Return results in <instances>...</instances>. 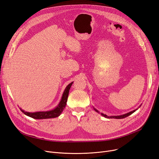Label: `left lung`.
I'll list each match as a JSON object with an SVG mask.
<instances>
[{"mask_svg": "<svg viewBox=\"0 0 159 159\" xmlns=\"http://www.w3.org/2000/svg\"><path fill=\"white\" fill-rule=\"evenodd\" d=\"M141 106V105H140V107ZM94 109L95 110V111H96L97 112H98V110H96V109H94ZM138 109H135V110H134V111H131V112H128V113H126V114H124V115H120V116H107L106 115H104V114H103V113H101V115L103 116H104V117H105V118H116V119H122V118H125V117H127V116H129V115H131V114H133V113L134 112H135L136 111H137Z\"/></svg>", "mask_w": 159, "mask_h": 159, "instance_id": "obj_1", "label": "left lung"}]
</instances>
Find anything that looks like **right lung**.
I'll use <instances>...</instances> for the list:
<instances>
[{
    "mask_svg": "<svg viewBox=\"0 0 159 159\" xmlns=\"http://www.w3.org/2000/svg\"><path fill=\"white\" fill-rule=\"evenodd\" d=\"M73 82L70 83V84H69L66 86V89H65L63 92L61 101H60L59 103L55 109H52L51 111H39V112H26L24 110L20 109V111L26 116L33 118L34 119H47V118H53L58 117L61 114V112H63V109L66 106L67 99H68V96H69V90Z\"/></svg>",
    "mask_w": 159,
    "mask_h": 159,
    "instance_id": "add662e5",
    "label": "right lung"
}]
</instances>
